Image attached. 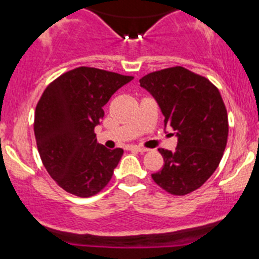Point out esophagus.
I'll return each instance as SVG.
<instances>
[{
	"mask_svg": "<svg viewBox=\"0 0 259 259\" xmlns=\"http://www.w3.org/2000/svg\"><path fill=\"white\" fill-rule=\"evenodd\" d=\"M129 149H130V150H134V152H138V153H145V152H147V149H145V148L135 147V145H133V147H130Z\"/></svg>",
	"mask_w": 259,
	"mask_h": 259,
	"instance_id": "1",
	"label": "esophagus"
}]
</instances>
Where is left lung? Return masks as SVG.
<instances>
[{"label":"left lung","instance_id":"1","mask_svg":"<svg viewBox=\"0 0 259 259\" xmlns=\"http://www.w3.org/2000/svg\"><path fill=\"white\" fill-rule=\"evenodd\" d=\"M139 82L157 101L164 130L173 129L178 139L175 152L158 149L164 165L152 178L172 195L197 190L215 172L227 147L228 114L219 90L183 67L153 72Z\"/></svg>","mask_w":259,"mask_h":259}]
</instances>
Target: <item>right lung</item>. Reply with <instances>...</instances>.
<instances>
[{
    "label": "right lung",
    "instance_id": "right-lung-1",
    "mask_svg": "<svg viewBox=\"0 0 259 259\" xmlns=\"http://www.w3.org/2000/svg\"><path fill=\"white\" fill-rule=\"evenodd\" d=\"M134 77L79 67L53 81L35 110L37 150L50 177L79 197L96 195L111 180L124 150L97 143L104 106Z\"/></svg>",
    "mask_w": 259,
    "mask_h": 259
}]
</instances>
